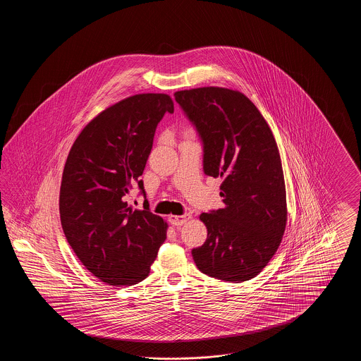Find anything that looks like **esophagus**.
I'll return each mask as SVG.
<instances>
[{
  "mask_svg": "<svg viewBox=\"0 0 361 361\" xmlns=\"http://www.w3.org/2000/svg\"><path fill=\"white\" fill-rule=\"evenodd\" d=\"M189 218H190L189 214H184V215H171V216H169V222H171L173 226L178 227V226H183L187 221H189Z\"/></svg>",
  "mask_w": 361,
  "mask_h": 361,
  "instance_id": "obj_1",
  "label": "esophagus"
}]
</instances>
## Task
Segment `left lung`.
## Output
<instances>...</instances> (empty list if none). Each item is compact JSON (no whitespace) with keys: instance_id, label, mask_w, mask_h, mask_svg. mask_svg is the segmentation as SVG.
I'll return each mask as SVG.
<instances>
[{"instance_id":"obj_1","label":"left lung","mask_w":361,"mask_h":361,"mask_svg":"<svg viewBox=\"0 0 361 361\" xmlns=\"http://www.w3.org/2000/svg\"><path fill=\"white\" fill-rule=\"evenodd\" d=\"M174 99L203 146V171L222 177L224 208L200 215L207 240L192 249L203 274L240 283L274 257L287 222L286 184L274 134L256 105L224 87L180 90Z\"/></svg>"}]
</instances>
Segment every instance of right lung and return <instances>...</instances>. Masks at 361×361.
Wrapping results in <instances>:
<instances>
[{
	"label": "right lung",
	"mask_w": 361,
	"mask_h": 361,
	"mask_svg": "<svg viewBox=\"0 0 361 361\" xmlns=\"http://www.w3.org/2000/svg\"><path fill=\"white\" fill-rule=\"evenodd\" d=\"M172 99L135 94L106 108L75 139L65 164L59 212L65 237L80 261L111 286H133L150 274L166 224L149 207L126 202L137 187L155 130Z\"/></svg>",
	"instance_id": "1"
}]
</instances>
